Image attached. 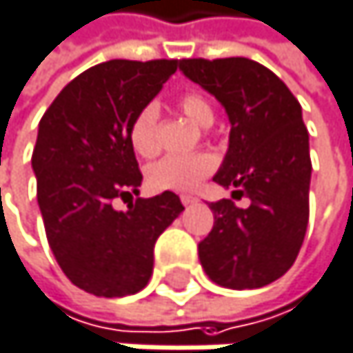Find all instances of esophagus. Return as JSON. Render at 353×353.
Masks as SVG:
<instances>
[{"instance_id": "esophagus-1", "label": "esophagus", "mask_w": 353, "mask_h": 353, "mask_svg": "<svg viewBox=\"0 0 353 353\" xmlns=\"http://www.w3.org/2000/svg\"><path fill=\"white\" fill-rule=\"evenodd\" d=\"M180 201H182V205H192V203H196V196H192V194H182Z\"/></svg>"}]
</instances>
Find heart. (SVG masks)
Listing matches in <instances>:
<instances>
[{
    "label": "heart",
    "instance_id": "obj_1",
    "mask_svg": "<svg viewBox=\"0 0 353 353\" xmlns=\"http://www.w3.org/2000/svg\"><path fill=\"white\" fill-rule=\"evenodd\" d=\"M178 107L199 125L207 128L215 119V109L199 92H186L180 97ZM157 121H159V105L146 103L142 105L130 121L128 138L136 154L152 157L159 150L157 142ZM217 167V161L209 152L196 154H169L159 159L146 169V180L157 190H175L186 192L194 190L207 175H211Z\"/></svg>",
    "mask_w": 353,
    "mask_h": 353
}]
</instances>
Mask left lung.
I'll use <instances>...</instances> for the list:
<instances>
[{
  "instance_id": "obj_1",
  "label": "left lung",
  "mask_w": 353,
  "mask_h": 353,
  "mask_svg": "<svg viewBox=\"0 0 353 353\" xmlns=\"http://www.w3.org/2000/svg\"><path fill=\"white\" fill-rule=\"evenodd\" d=\"M180 70L228 111L230 148L215 182L234 188L232 199L211 203V234L199 259L221 288L256 290L294 265L308 225L310 148L302 107L285 82L248 57L182 59Z\"/></svg>"
}]
</instances>
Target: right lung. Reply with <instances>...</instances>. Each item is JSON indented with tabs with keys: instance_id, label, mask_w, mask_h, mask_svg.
<instances>
[{
	"instance_id": "obj_1",
	"label": "right lung",
	"mask_w": 353,
	"mask_h": 353,
	"mask_svg": "<svg viewBox=\"0 0 353 353\" xmlns=\"http://www.w3.org/2000/svg\"><path fill=\"white\" fill-rule=\"evenodd\" d=\"M178 59H111L68 82L39 123L32 150L37 201L65 277L101 298L140 292L152 275L157 238L184 207L165 190L140 199L142 173L128 128ZM128 203L115 212L112 201Z\"/></svg>"
}]
</instances>
